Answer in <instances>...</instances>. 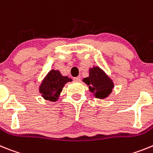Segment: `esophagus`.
I'll use <instances>...</instances> for the list:
<instances>
[{
	"label": "esophagus",
	"instance_id": "1",
	"mask_svg": "<svg viewBox=\"0 0 153 153\" xmlns=\"http://www.w3.org/2000/svg\"><path fill=\"white\" fill-rule=\"evenodd\" d=\"M73 79H74V81H75V82H79L81 79V78L80 77H75V78H74Z\"/></svg>",
	"mask_w": 153,
	"mask_h": 153
}]
</instances>
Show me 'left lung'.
I'll return each instance as SVG.
<instances>
[{"instance_id":"8db88e82","label":"left lung","mask_w":153,"mask_h":153,"mask_svg":"<svg viewBox=\"0 0 153 153\" xmlns=\"http://www.w3.org/2000/svg\"><path fill=\"white\" fill-rule=\"evenodd\" d=\"M83 82L88 85L89 91L98 99H106L114 88L112 80L98 66L89 68V76L85 78Z\"/></svg>"}]
</instances>
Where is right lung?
Segmentation results:
<instances>
[{
	"label": "right lung",
	"mask_w": 153,
	"mask_h": 153,
	"mask_svg": "<svg viewBox=\"0 0 153 153\" xmlns=\"http://www.w3.org/2000/svg\"><path fill=\"white\" fill-rule=\"evenodd\" d=\"M71 78L63 76L58 70H51L39 86V92L45 100L56 102L65 85L71 82Z\"/></svg>",
	"instance_id": "obj_1"
}]
</instances>
